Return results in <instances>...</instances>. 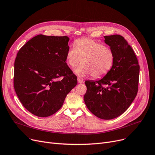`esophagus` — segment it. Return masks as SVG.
<instances>
[{
	"label": "esophagus",
	"mask_w": 155,
	"mask_h": 155,
	"mask_svg": "<svg viewBox=\"0 0 155 155\" xmlns=\"http://www.w3.org/2000/svg\"><path fill=\"white\" fill-rule=\"evenodd\" d=\"M78 83H83V79L82 78H78Z\"/></svg>",
	"instance_id": "obj_1"
}]
</instances>
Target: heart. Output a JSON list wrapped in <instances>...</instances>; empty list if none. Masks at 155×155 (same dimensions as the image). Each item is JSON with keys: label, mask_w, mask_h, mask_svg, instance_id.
I'll return each mask as SVG.
<instances>
[{"label": "heart", "mask_w": 155, "mask_h": 155, "mask_svg": "<svg viewBox=\"0 0 155 155\" xmlns=\"http://www.w3.org/2000/svg\"><path fill=\"white\" fill-rule=\"evenodd\" d=\"M67 62L71 68L80 65L75 70L78 76L91 74L94 78H101L109 72L114 61L112 49L91 39H81L74 42L66 54Z\"/></svg>", "instance_id": "1"}]
</instances>
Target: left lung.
<instances>
[{"instance_id": "left-lung-1", "label": "left lung", "mask_w": 155, "mask_h": 155, "mask_svg": "<svg viewBox=\"0 0 155 155\" xmlns=\"http://www.w3.org/2000/svg\"><path fill=\"white\" fill-rule=\"evenodd\" d=\"M114 53L113 65L102 79L84 82V101L95 116L111 120L125 112L137 94L140 67L132 47L120 35L104 36Z\"/></svg>"}]
</instances>
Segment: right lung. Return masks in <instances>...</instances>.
I'll list each match as a JSON object with an SVG mask.
<instances>
[{"label": "right lung", "instance_id": "1", "mask_svg": "<svg viewBox=\"0 0 155 155\" xmlns=\"http://www.w3.org/2000/svg\"><path fill=\"white\" fill-rule=\"evenodd\" d=\"M69 41L67 36L39 34L17 53L15 90L24 107L37 116L57 112L78 83L77 76L65 62Z\"/></svg>", "mask_w": 155, "mask_h": 155}]
</instances>
